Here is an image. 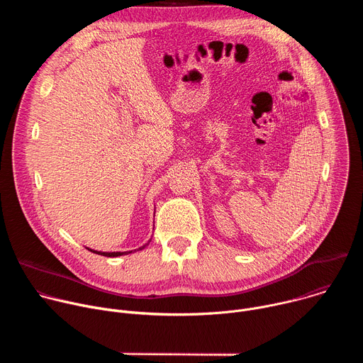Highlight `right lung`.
<instances>
[{
	"instance_id": "right-lung-1",
	"label": "right lung",
	"mask_w": 363,
	"mask_h": 363,
	"mask_svg": "<svg viewBox=\"0 0 363 363\" xmlns=\"http://www.w3.org/2000/svg\"><path fill=\"white\" fill-rule=\"evenodd\" d=\"M142 248H145V245L140 247L139 250H142ZM90 251H91V252H96V254H100V255H105V257H119V255L132 252V251H125V252H121V251H116V252H101V251H94V250H90Z\"/></svg>"
}]
</instances>
